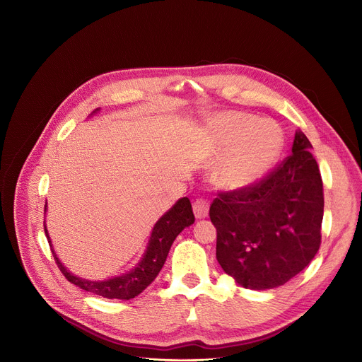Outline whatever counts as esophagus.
Wrapping results in <instances>:
<instances>
[{"label":"esophagus","mask_w":362,"mask_h":362,"mask_svg":"<svg viewBox=\"0 0 362 362\" xmlns=\"http://www.w3.org/2000/svg\"><path fill=\"white\" fill-rule=\"evenodd\" d=\"M193 213L196 218H204L209 214V202L204 199H196L193 202Z\"/></svg>","instance_id":"esophagus-1"}]
</instances>
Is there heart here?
Listing matches in <instances>:
<instances>
[{"mask_svg":"<svg viewBox=\"0 0 362 362\" xmlns=\"http://www.w3.org/2000/svg\"><path fill=\"white\" fill-rule=\"evenodd\" d=\"M211 129L223 151H228L217 173L227 189L241 190L262 180L284 151V131L272 119L228 111L211 121Z\"/></svg>","mask_w":362,"mask_h":362,"instance_id":"obj_1","label":"heart"}]
</instances>
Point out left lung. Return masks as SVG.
<instances>
[{
    "mask_svg": "<svg viewBox=\"0 0 362 362\" xmlns=\"http://www.w3.org/2000/svg\"><path fill=\"white\" fill-rule=\"evenodd\" d=\"M312 148L298 131L292 153L262 180L247 189L220 192L210 206L217 261L245 289L286 284L320 248L325 194Z\"/></svg>",
    "mask_w": 362,
    "mask_h": 362,
    "instance_id": "obj_1",
    "label": "left lung"
}]
</instances>
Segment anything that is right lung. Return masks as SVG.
<instances>
[{"label":"right lung","instance_id":"add662e5","mask_svg":"<svg viewBox=\"0 0 362 362\" xmlns=\"http://www.w3.org/2000/svg\"><path fill=\"white\" fill-rule=\"evenodd\" d=\"M45 211H46V206H45ZM193 223H194V214L192 210L190 200L187 197H182L153 226L146 251H145L142 259L136 264V267L121 276H115V278H111L107 281H100V282L87 281V279L74 276L62 265V262L56 257L54 251L52 248L50 250H52L54 262L57 264V268L62 271L64 278L69 282H71L73 285L78 286L80 289H83L86 292H91L94 295L103 296L105 299L129 300V299L138 296L141 292H144L153 282V279L158 276V274L160 272V269L166 261V257L169 254V250H170L175 238L186 227L192 226ZM45 234L47 237L49 245L52 247L46 226H45Z\"/></svg>","mask_w":362,"mask_h":362}]
</instances>
